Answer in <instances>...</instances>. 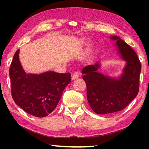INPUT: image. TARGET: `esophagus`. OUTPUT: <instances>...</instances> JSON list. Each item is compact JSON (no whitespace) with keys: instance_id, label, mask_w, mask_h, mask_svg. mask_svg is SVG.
<instances>
[{"instance_id":"esophagus-1","label":"esophagus","mask_w":149,"mask_h":149,"mask_svg":"<svg viewBox=\"0 0 149 149\" xmlns=\"http://www.w3.org/2000/svg\"><path fill=\"white\" fill-rule=\"evenodd\" d=\"M79 74H77V73H76V72H75V73H74V74H72V79H77V77H79Z\"/></svg>"}]
</instances>
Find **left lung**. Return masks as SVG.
<instances>
[{
    "label": "left lung",
    "instance_id": "obj_1",
    "mask_svg": "<svg viewBox=\"0 0 149 149\" xmlns=\"http://www.w3.org/2000/svg\"><path fill=\"white\" fill-rule=\"evenodd\" d=\"M116 45L123 60L127 62L119 79H112L97 72L99 65L84 68L83 79L86 83L87 98L91 109L98 114H107L122 110L135 99L139 89L141 62L129 45L118 37Z\"/></svg>",
    "mask_w": 149,
    "mask_h": 149
}]
</instances>
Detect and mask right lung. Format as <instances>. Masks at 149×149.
Masks as SVG:
<instances>
[{
    "instance_id": "1",
    "label": "right lung",
    "mask_w": 149,
    "mask_h": 149,
    "mask_svg": "<svg viewBox=\"0 0 149 149\" xmlns=\"http://www.w3.org/2000/svg\"><path fill=\"white\" fill-rule=\"evenodd\" d=\"M18 54L17 50L9 70L12 99L29 114L46 117L57 107L65 87L71 81V74L54 72L26 74L20 64Z\"/></svg>"
}]
</instances>
